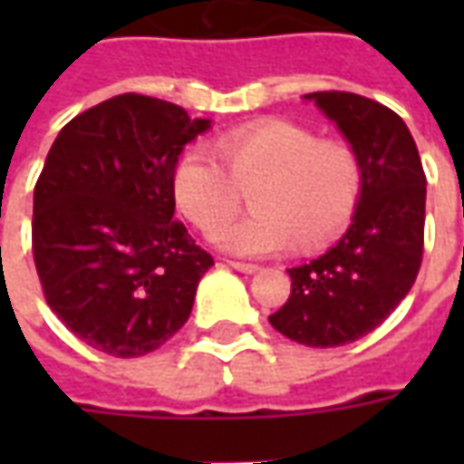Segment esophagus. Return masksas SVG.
Here are the masks:
<instances>
[{"label":"esophagus","instance_id":"1","mask_svg":"<svg viewBox=\"0 0 464 464\" xmlns=\"http://www.w3.org/2000/svg\"><path fill=\"white\" fill-rule=\"evenodd\" d=\"M231 268H236V271L241 273H258L261 268L256 266V263H246V261H231Z\"/></svg>","mask_w":464,"mask_h":464}]
</instances>
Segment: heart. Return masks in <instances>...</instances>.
I'll return each mask as SVG.
<instances>
[{"label": "heart", "mask_w": 464, "mask_h": 464, "mask_svg": "<svg viewBox=\"0 0 464 464\" xmlns=\"http://www.w3.org/2000/svg\"><path fill=\"white\" fill-rule=\"evenodd\" d=\"M206 151L191 146L171 171L179 211L213 233L238 211L251 188L256 211L216 233V243L238 256L291 248L313 251L348 226L362 191L358 153L343 141H318L301 123L266 119L221 133Z\"/></svg>", "instance_id": "b5f03b06"}]
</instances>
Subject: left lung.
Returning a JSON list of instances; mask_svg holds the SVG:
<instances>
[{"label": "left lung", "mask_w": 464, "mask_h": 464, "mask_svg": "<svg viewBox=\"0 0 464 464\" xmlns=\"http://www.w3.org/2000/svg\"><path fill=\"white\" fill-rule=\"evenodd\" d=\"M321 106L362 166L353 223L321 258L291 268V295L268 315L278 333L335 348L375 331L418 278L425 246V171L405 121L350 92L305 94Z\"/></svg>", "instance_id": "obj_1"}]
</instances>
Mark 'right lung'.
<instances>
[{"mask_svg":"<svg viewBox=\"0 0 464 464\" xmlns=\"http://www.w3.org/2000/svg\"><path fill=\"white\" fill-rule=\"evenodd\" d=\"M208 126L171 102L119 94L52 143L34 186V266L49 308L94 350L139 358L188 321L213 258L173 218L171 171Z\"/></svg>","mask_w":464,"mask_h":464,"instance_id":"obj_1","label":"right lung"}]
</instances>
